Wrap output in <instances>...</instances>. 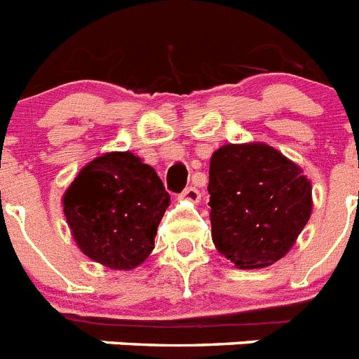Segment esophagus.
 I'll list each match as a JSON object with an SVG mask.
<instances>
[{"mask_svg": "<svg viewBox=\"0 0 359 359\" xmlns=\"http://www.w3.org/2000/svg\"><path fill=\"white\" fill-rule=\"evenodd\" d=\"M180 198H182V200H187V201H192V203H198L201 198V194H200V191L196 189V187H187L185 191L180 194Z\"/></svg>", "mask_w": 359, "mask_h": 359, "instance_id": "obj_1", "label": "esophagus"}]
</instances>
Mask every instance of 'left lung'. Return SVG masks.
Instances as JSON below:
<instances>
[{
  "instance_id": "left-lung-1",
  "label": "left lung",
  "mask_w": 359,
  "mask_h": 359,
  "mask_svg": "<svg viewBox=\"0 0 359 359\" xmlns=\"http://www.w3.org/2000/svg\"><path fill=\"white\" fill-rule=\"evenodd\" d=\"M207 189L214 245L240 269L283 258L311 217V182L298 165L262 143L217 149Z\"/></svg>"
}]
</instances>
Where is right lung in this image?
Wrapping results in <instances>:
<instances>
[{
	"label": "right lung",
	"mask_w": 359,
	"mask_h": 359,
	"mask_svg": "<svg viewBox=\"0 0 359 359\" xmlns=\"http://www.w3.org/2000/svg\"><path fill=\"white\" fill-rule=\"evenodd\" d=\"M170 196L150 165L133 152H109L78 174L63 210L83 254L109 269L137 267L154 249Z\"/></svg>",
	"instance_id": "right-lung-1"
}]
</instances>
